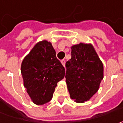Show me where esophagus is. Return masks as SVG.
<instances>
[{
  "label": "esophagus",
  "mask_w": 123,
  "mask_h": 123,
  "mask_svg": "<svg viewBox=\"0 0 123 123\" xmlns=\"http://www.w3.org/2000/svg\"><path fill=\"white\" fill-rule=\"evenodd\" d=\"M61 62H62V65H63L64 67H65V64H66V61H65V59H62V60L61 61Z\"/></svg>",
  "instance_id": "esophagus-1"
}]
</instances>
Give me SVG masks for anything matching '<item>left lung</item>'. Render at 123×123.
<instances>
[{
	"mask_svg": "<svg viewBox=\"0 0 123 123\" xmlns=\"http://www.w3.org/2000/svg\"><path fill=\"white\" fill-rule=\"evenodd\" d=\"M66 82L70 97L84 103L98 91L103 79V65L91 44L71 47V59L66 63Z\"/></svg>",
	"mask_w": 123,
	"mask_h": 123,
	"instance_id": "8db88e82",
	"label": "left lung"
}]
</instances>
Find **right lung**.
Here are the masks:
<instances>
[{
    "mask_svg": "<svg viewBox=\"0 0 123 123\" xmlns=\"http://www.w3.org/2000/svg\"><path fill=\"white\" fill-rule=\"evenodd\" d=\"M24 86L36 105H44L53 97L57 83L64 79L65 68L56 57L52 44L39 42L21 64Z\"/></svg>",
    "mask_w": 123,
    "mask_h": 123,
    "instance_id": "right-lung-1",
    "label": "right lung"
}]
</instances>
